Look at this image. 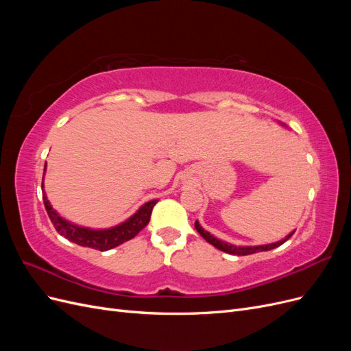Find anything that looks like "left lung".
Listing matches in <instances>:
<instances>
[{"label": "left lung", "mask_w": 351, "mask_h": 351, "mask_svg": "<svg viewBox=\"0 0 351 351\" xmlns=\"http://www.w3.org/2000/svg\"><path fill=\"white\" fill-rule=\"evenodd\" d=\"M195 227H196V230H197L199 234H200L202 237H204L208 243H210L212 246L217 247L218 250H222V252H226V253H230V254H237V256H244V254H252V253H258V252L272 250V249H275V247L281 246L282 243H285L287 240H289V239L294 234V231H295V230H294V231H293V232H290V234L287 236L285 239H282V240H280V241H277V243L261 244V246H234V244H230V243H227V241H222V240H219V239H217V237L212 236L210 232L205 231L204 228L200 227V224H199L197 221L195 222Z\"/></svg>", "instance_id": "left-lung-1"}]
</instances>
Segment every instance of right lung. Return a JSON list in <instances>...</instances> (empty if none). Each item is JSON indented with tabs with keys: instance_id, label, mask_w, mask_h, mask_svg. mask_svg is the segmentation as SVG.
<instances>
[{
	"instance_id": "obj_1",
	"label": "right lung",
	"mask_w": 351,
	"mask_h": 351,
	"mask_svg": "<svg viewBox=\"0 0 351 351\" xmlns=\"http://www.w3.org/2000/svg\"><path fill=\"white\" fill-rule=\"evenodd\" d=\"M45 168H47V165H45ZM45 168H44V171H45ZM42 189H44V183H42ZM42 199H44V205H45V209L48 212V217H49L51 222L54 224L56 230L60 232L61 236H64L70 241L79 244V246L97 249L101 252L120 246V244H123L124 241H129L136 234H139V231H142L147 226V222H149L152 209L158 202V200L146 202V204L142 205L134 215H132L129 219H125L119 226L111 227V228H105V230H92V228L73 224V222L60 217L57 214V210L52 209L44 190H42Z\"/></svg>"
}]
</instances>
